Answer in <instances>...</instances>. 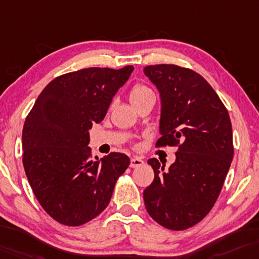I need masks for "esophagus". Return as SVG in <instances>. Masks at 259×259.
Returning a JSON list of instances; mask_svg holds the SVG:
<instances>
[{
  "mask_svg": "<svg viewBox=\"0 0 259 259\" xmlns=\"http://www.w3.org/2000/svg\"><path fill=\"white\" fill-rule=\"evenodd\" d=\"M144 164L143 159L140 157H133L130 159V166L131 167H137V166H142Z\"/></svg>",
  "mask_w": 259,
  "mask_h": 259,
  "instance_id": "1",
  "label": "esophagus"
}]
</instances>
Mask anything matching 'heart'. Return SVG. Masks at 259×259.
Wrapping results in <instances>:
<instances>
[{
	"instance_id": "1",
	"label": "heart",
	"mask_w": 259,
	"mask_h": 259,
	"mask_svg": "<svg viewBox=\"0 0 259 259\" xmlns=\"http://www.w3.org/2000/svg\"><path fill=\"white\" fill-rule=\"evenodd\" d=\"M152 93L150 89L147 88V87L144 85H136L134 87L133 90L130 92V101L131 103H135V102L140 100V98H142L143 96H145L147 94H150Z\"/></svg>"
}]
</instances>
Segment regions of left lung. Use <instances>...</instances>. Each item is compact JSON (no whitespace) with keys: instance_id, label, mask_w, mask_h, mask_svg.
I'll return each mask as SVG.
<instances>
[{"instance_id":"1","label":"left lung","mask_w":259,"mask_h":259,"mask_svg":"<svg viewBox=\"0 0 259 259\" xmlns=\"http://www.w3.org/2000/svg\"><path fill=\"white\" fill-rule=\"evenodd\" d=\"M144 74L161 97L157 145H178L167 170L148 163L154 182L143 191L148 213L162 227L185 230L212 209L234 157L229 112L201 75L174 64L148 65Z\"/></svg>"}]
</instances>
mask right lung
<instances>
[{
	"label": "right lung",
	"mask_w": 259,
	"mask_h": 259,
	"mask_svg": "<svg viewBox=\"0 0 259 259\" xmlns=\"http://www.w3.org/2000/svg\"><path fill=\"white\" fill-rule=\"evenodd\" d=\"M133 65L87 68L53 79L36 100L22 131L23 166L37 201L58 223L77 227L108 206L130 159L111 152L92 159L89 130L103 121Z\"/></svg>",
	"instance_id": "obj_1"
}]
</instances>
